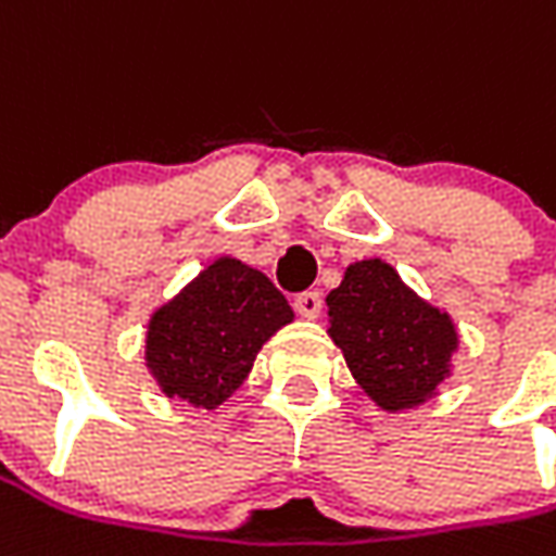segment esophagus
<instances>
[{"label": "esophagus", "mask_w": 556, "mask_h": 556, "mask_svg": "<svg viewBox=\"0 0 556 556\" xmlns=\"http://www.w3.org/2000/svg\"><path fill=\"white\" fill-rule=\"evenodd\" d=\"M294 309L304 318H316L321 313V294L318 291H301V294H294Z\"/></svg>", "instance_id": "obj_1"}]
</instances>
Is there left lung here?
<instances>
[{
    "instance_id": "8db88e82",
    "label": "left lung",
    "mask_w": 556,
    "mask_h": 556,
    "mask_svg": "<svg viewBox=\"0 0 556 556\" xmlns=\"http://www.w3.org/2000/svg\"><path fill=\"white\" fill-rule=\"evenodd\" d=\"M333 343L382 409L425 403L448 372L457 333L445 313L406 289L394 267L355 262L328 294Z\"/></svg>"
}]
</instances>
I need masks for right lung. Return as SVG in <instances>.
<instances>
[{
    "instance_id": "1",
    "label": "right lung",
    "mask_w": 556,
    "mask_h": 556,
    "mask_svg": "<svg viewBox=\"0 0 556 556\" xmlns=\"http://www.w3.org/2000/svg\"><path fill=\"white\" fill-rule=\"evenodd\" d=\"M291 316L265 274L219 258L150 318L147 367L168 397L213 409L243 386L258 349Z\"/></svg>"
}]
</instances>
